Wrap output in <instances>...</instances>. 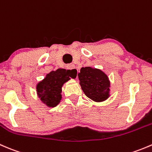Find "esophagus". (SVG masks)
Instances as JSON below:
<instances>
[{"label":"esophagus","mask_w":152,"mask_h":152,"mask_svg":"<svg viewBox=\"0 0 152 152\" xmlns=\"http://www.w3.org/2000/svg\"><path fill=\"white\" fill-rule=\"evenodd\" d=\"M66 69L69 70V73L72 76L77 77V75L78 70L77 69V68L74 64H69V65L67 66Z\"/></svg>","instance_id":"34e87169"}]
</instances>
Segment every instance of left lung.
I'll use <instances>...</instances> for the list:
<instances>
[{
  "label": "left lung",
  "instance_id": "obj_1",
  "mask_svg": "<svg viewBox=\"0 0 152 152\" xmlns=\"http://www.w3.org/2000/svg\"><path fill=\"white\" fill-rule=\"evenodd\" d=\"M80 85L84 94L94 102H103L110 97V80L99 69L87 66L78 73Z\"/></svg>",
  "mask_w": 152,
  "mask_h": 152
}]
</instances>
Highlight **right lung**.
<instances>
[{
  "instance_id": "1",
  "label": "right lung",
  "mask_w": 152,
  "mask_h": 152,
  "mask_svg": "<svg viewBox=\"0 0 152 152\" xmlns=\"http://www.w3.org/2000/svg\"><path fill=\"white\" fill-rule=\"evenodd\" d=\"M65 69H58L47 74L36 86L37 97L48 107H55L62 99V87L71 78H75Z\"/></svg>"
}]
</instances>
